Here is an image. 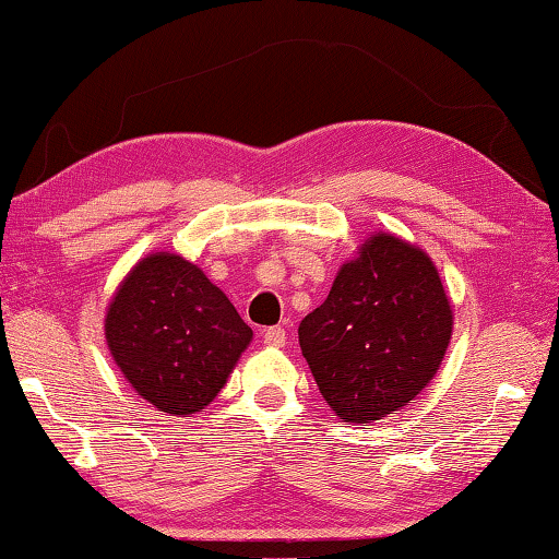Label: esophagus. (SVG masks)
Wrapping results in <instances>:
<instances>
[{
	"mask_svg": "<svg viewBox=\"0 0 559 559\" xmlns=\"http://www.w3.org/2000/svg\"><path fill=\"white\" fill-rule=\"evenodd\" d=\"M263 343H266L269 347H283V345H286V330L269 328L266 333H263Z\"/></svg>",
	"mask_w": 559,
	"mask_h": 559,
	"instance_id": "34e87169",
	"label": "esophagus"
}]
</instances>
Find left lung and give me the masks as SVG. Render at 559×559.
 <instances>
[{"label":"left lung","instance_id":"8db88e82","mask_svg":"<svg viewBox=\"0 0 559 559\" xmlns=\"http://www.w3.org/2000/svg\"><path fill=\"white\" fill-rule=\"evenodd\" d=\"M453 308L431 257L374 231L340 266L298 343L330 409L349 424L400 412L439 372Z\"/></svg>","mask_w":559,"mask_h":559}]
</instances>
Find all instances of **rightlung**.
<instances>
[{"instance_id":"1","label":"right lung","mask_w":559,"mask_h":559,"mask_svg":"<svg viewBox=\"0 0 559 559\" xmlns=\"http://www.w3.org/2000/svg\"><path fill=\"white\" fill-rule=\"evenodd\" d=\"M103 328L128 384L169 416L210 406L253 337L224 290L169 251L147 253L128 271Z\"/></svg>"}]
</instances>
